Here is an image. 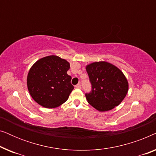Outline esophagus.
<instances>
[{
	"mask_svg": "<svg viewBox=\"0 0 156 156\" xmlns=\"http://www.w3.org/2000/svg\"><path fill=\"white\" fill-rule=\"evenodd\" d=\"M75 87H76V89H81V85L80 84H78L76 85Z\"/></svg>",
	"mask_w": 156,
	"mask_h": 156,
	"instance_id": "esophagus-1",
	"label": "esophagus"
}]
</instances>
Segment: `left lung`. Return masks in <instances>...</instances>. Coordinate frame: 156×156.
Here are the masks:
<instances>
[{
  "label": "left lung",
  "mask_w": 156,
  "mask_h": 156,
  "mask_svg": "<svg viewBox=\"0 0 156 156\" xmlns=\"http://www.w3.org/2000/svg\"><path fill=\"white\" fill-rule=\"evenodd\" d=\"M92 90L86 94L88 103L104 112L113 109L124 99L129 91V82L122 71L105 61L86 66Z\"/></svg>",
  "instance_id": "obj_1"
}]
</instances>
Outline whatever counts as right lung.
<instances>
[{"instance_id":"obj_1","label":"right lung","mask_w":156,"mask_h":156,"mask_svg":"<svg viewBox=\"0 0 156 156\" xmlns=\"http://www.w3.org/2000/svg\"><path fill=\"white\" fill-rule=\"evenodd\" d=\"M70 65L65 59L50 55L38 59L30 69L27 86L34 101L47 108L58 107L68 99L74 89Z\"/></svg>"}]
</instances>
